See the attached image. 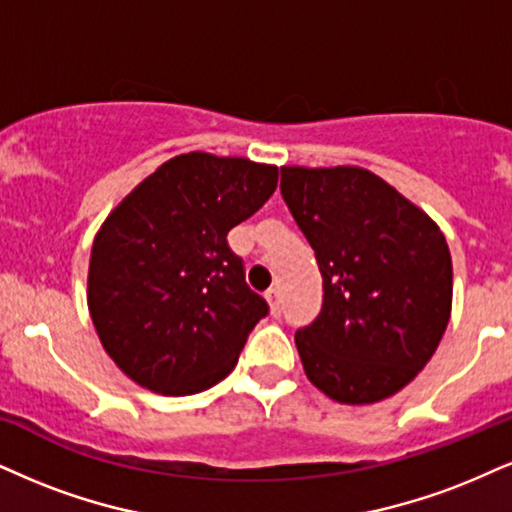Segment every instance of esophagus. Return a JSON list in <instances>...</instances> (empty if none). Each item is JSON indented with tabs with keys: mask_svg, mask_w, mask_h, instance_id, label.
I'll use <instances>...</instances> for the list:
<instances>
[{
	"mask_svg": "<svg viewBox=\"0 0 512 512\" xmlns=\"http://www.w3.org/2000/svg\"><path fill=\"white\" fill-rule=\"evenodd\" d=\"M266 301H268V306H270V315H280L282 313V301H280V292H277V289H270V292L266 294Z\"/></svg>",
	"mask_w": 512,
	"mask_h": 512,
	"instance_id": "esophagus-1",
	"label": "esophagus"
}]
</instances>
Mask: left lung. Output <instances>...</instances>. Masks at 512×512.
Returning a JSON list of instances; mask_svg holds the SVG:
<instances>
[{
  "mask_svg": "<svg viewBox=\"0 0 512 512\" xmlns=\"http://www.w3.org/2000/svg\"><path fill=\"white\" fill-rule=\"evenodd\" d=\"M280 192L323 275V311L294 337L306 377L349 406L394 396L425 368L449 325L444 232L358 166H285Z\"/></svg>",
  "mask_w": 512,
  "mask_h": 512,
  "instance_id": "obj_1",
  "label": "left lung"
}]
</instances>
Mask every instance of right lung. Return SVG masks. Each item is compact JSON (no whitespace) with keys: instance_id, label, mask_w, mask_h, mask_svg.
Here are the masks:
<instances>
[{"instance_id":"add662e5","label":"right lung","mask_w":512,"mask_h":512,"mask_svg":"<svg viewBox=\"0 0 512 512\" xmlns=\"http://www.w3.org/2000/svg\"><path fill=\"white\" fill-rule=\"evenodd\" d=\"M277 187V166L189 151L144 178L92 244L87 306L132 382L199 394L232 372L268 304L244 282L227 232Z\"/></svg>"}]
</instances>
